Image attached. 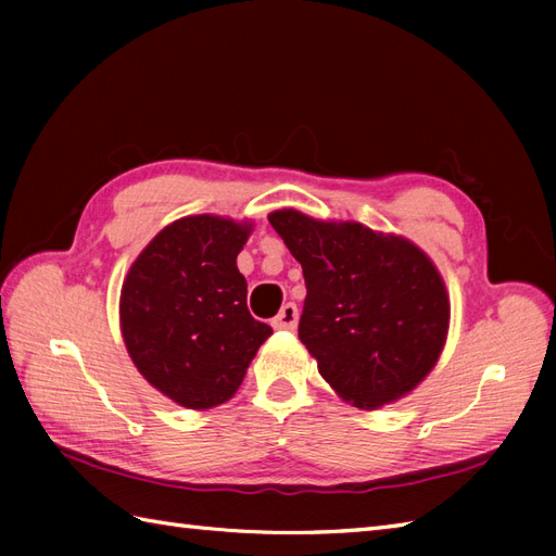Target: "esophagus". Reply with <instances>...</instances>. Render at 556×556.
I'll return each instance as SVG.
<instances>
[{
	"instance_id": "esophagus-1",
	"label": "esophagus",
	"mask_w": 556,
	"mask_h": 556,
	"mask_svg": "<svg viewBox=\"0 0 556 556\" xmlns=\"http://www.w3.org/2000/svg\"><path fill=\"white\" fill-rule=\"evenodd\" d=\"M296 325H299V308H296V303H285L281 305V311L271 317V327L275 329H296Z\"/></svg>"
}]
</instances>
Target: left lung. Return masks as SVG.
<instances>
[{
	"label": "left lung",
	"instance_id": "1",
	"mask_svg": "<svg viewBox=\"0 0 556 556\" xmlns=\"http://www.w3.org/2000/svg\"><path fill=\"white\" fill-rule=\"evenodd\" d=\"M299 260L308 296L299 337L334 392L358 408L406 396L446 341L448 296L440 271L404 236L299 210L267 217Z\"/></svg>",
	"mask_w": 556,
	"mask_h": 556
}]
</instances>
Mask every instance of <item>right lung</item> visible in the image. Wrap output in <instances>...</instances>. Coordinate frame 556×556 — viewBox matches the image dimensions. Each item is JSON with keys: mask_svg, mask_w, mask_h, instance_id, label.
Returning a JSON list of instances; mask_svg holds the SVG:
<instances>
[{"mask_svg": "<svg viewBox=\"0 0 556 556\" xmlns=\"http://www.w3.org/2000/svg\"><path fill=\"white\" fill-rule=\"evenodd\" d=\"M253 224L215 215L172 222L128 269L119 320L128 356L176 404L229 401L271 327L248 313L236 255Z\"/></svg>", "mask_w": 556, "mask_h": 556, "instance_id": "right-lung-1", "label": "right lung"}]
</instances>
